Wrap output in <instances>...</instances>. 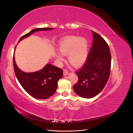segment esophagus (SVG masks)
Here are the masks:
<instances>
[{"mask_svg": "<svg viewBox=\"0 0 133 133\" xmlns=\"http://www.w3.org/2000/svg\"><path fill=\"white\" fill-rule=\"evenodd\" d=\"M68 74V70L66 69H64L63 70V74H64V75H66Z\"/></svg>", "mask_w": 133, "mask_h": 133, "instance_id": "1", "label": "esophagus"}]
</instances>
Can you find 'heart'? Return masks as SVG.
I'll list each match as a JSON object with an SVG mask.
<instances>
[{
	"instance_id": "1",
	"label": "heart",
	"mask_w": 133,
	"mask_h": 133,
	"mask_svg": "<svg viewBox=\"0 0 133 133\" xmlns=\"http://www.w3.org/2000/svg\"><path fill=\"white\" fill-rule=\"evenodd\" d=\"M60 53H56L55 57L59 63L64 60L62 55H68L69 62L75 67L85 63L89 53V43L84 38L70 36L63 39L59 44Z\"/></svg>"
}]
</instances>
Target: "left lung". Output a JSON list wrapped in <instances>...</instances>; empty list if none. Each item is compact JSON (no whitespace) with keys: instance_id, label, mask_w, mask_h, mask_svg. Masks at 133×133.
<instances>
[{"instance_id":"obj_1","label":"left lung","mask_w":133,"mask_h":133,"mask_svg":"<svg viewBox=\"0 0 133 133\" xmlns=\"http://www.w3.org/2000/svg\"><path fill=\"white\" fill-rule=\"evenodd\" d=\"M93 42L85 65L76 71L78 82L73 86L78 95L92 98L105 87L109 77L111 54L107 42L101 36L92 31Z\"/></svg>"}]
</instances>
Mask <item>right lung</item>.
Masks as SVG:
<instances>
[{
	"mask_svg": "<svg viewBox=\"0 0 133 133\" xmlns=\"http://www.w3.org/2000/svg\"><path fill=\"white\" fill-rule=\"evenodd\" d=\"M53 28H37L23 35L19 42L29 37L36 31L51 30ZM14 50V51H15ZM15 74L19 82L28 94L38 99H45L54 94L58 87V80L62 78L63 71L60 68L47 64L42 69L33 73H25L18 67L13 56Z\"/></svg>",
	"mask_w": 133,
	"mask_h": 133,
	"instance_id": "obj_1",
	"label": "right lung"
}]
</instances>
